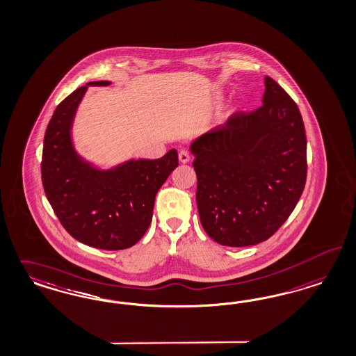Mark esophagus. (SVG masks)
Returning <instances> with one entry per match:
<instances>
[{"instance_id":"1","label":"esophagus","mask_w":356,"mask_h":356,"mask_svg":"<svg viewBox=\"0 0 356 356\" xmlns=\"http://www.w3.org/2000/svg\"><path fill=\"white\" fill-rule=\"evenodd\" d=\"M179 160H180L181 163H188V161L191 160L189 152H188L186 149H181V151L179 152Z\"/></svg>"}]
</instances>
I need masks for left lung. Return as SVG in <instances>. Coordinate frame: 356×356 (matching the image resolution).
Instances as JSON below:
<instances>
[{
	"label": "left lung",
	"instance_id": "left-lung-1",
	"mask_svg": "<svg viewBox=\"0 0 356 356\" xmlns=\"http://www.w3.org/2000/svg\"><path fill=\"white\" fill-rule=\"evenodd\" d=\"M263 105L236 111L191 145L204 230L229 247L258 245L296 208L307 181V135L291 96L266 76Z\"/></svg>",
	"mask_w": 356,
	"mask_h": 356
}]
</instances>
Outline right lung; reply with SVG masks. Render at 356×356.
Instances as JSON below:
<instances>
[{
	"instance_id": "obj_1",
	"label": "right lung",
	"mask_w": 356,
	"mask_h": 356,
	"mask_svg": "<svg viewBox=\"0 0 356 356\" xmlns=\"http://www.w3.org/2000/svg\"><path fill=\"white\" fill-rule=\"evenodd\" d=\"M77 88L49 120L42 154V183L63 227L79 242L101 250H124L147 232L155 196L179 165L177 151L155 160H129L101 171L74 151L71 127L88 86Z\"/></svg>"
}]
</instances>
